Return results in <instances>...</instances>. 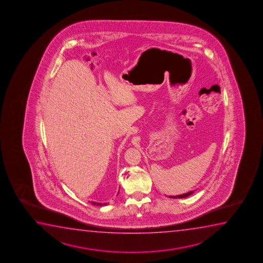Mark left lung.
I'll return each mask as SVG.
<instances>
[{
	"label": "left lung",
	"mask_w": 263,
	"mask_h": 263,
	"mask_svg": "<svg viewBox=\"0 0 263 263\" xmlns=\"http://www.w3.org/2000/svg\"><path fill=\"white\" fill-rule=\"evenodd\" d=\"M194 193V191H190V192H187V193H184V194L182 195H179V196H170V198H187V197H189L190 195L193 194Z\"/></svg>",
	"instance_id": "left-lung-1"
}]
</instances>
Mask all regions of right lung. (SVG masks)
I'll list each match as a JSON object with an SVG mask.
<instances>
[{
    "mask_svg": "<svg viewBox=\"0 0 263 263\" xmlns=\"http://www.w3.org/2000/svg\"><path fill=\"white\" fill-rule=\"evenodd\" d=\"M92 204H93V205H107V204H106V203H104V204H101V203H96V202H92Z\"/></svg>",
    "mask_w": 263,
    "mask_h": 263,
    "instance_id": "right-lung-1",
    "label": "right lung"
}]
</instances>
